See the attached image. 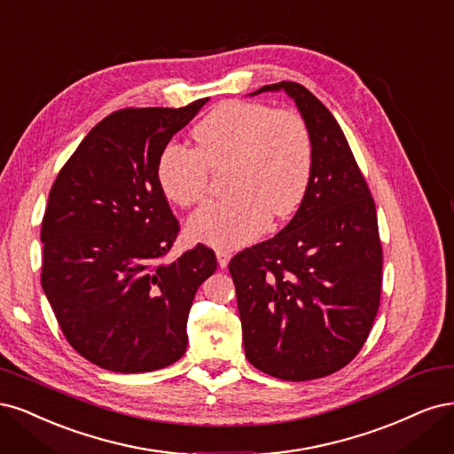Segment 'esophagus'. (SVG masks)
Here are the masks:
<instances>
[{
    "label": "esophagus",
    "mask_w": 454,
    "mask_h": 454,
    "mask_svg": "<svg viewBox=\"0 0 454 454\" xmlns=\"http://www.w3.org/2000/svg\"><path fill=\"white\" fill-rule=\"evenodd\" d=\"M230 258H231L230 251H224V248H221V251H216V260H218V266H221V268L228 266Z\"/></svg>",
    "instance_id": "obj_1"
}]
</instances>
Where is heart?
<instances>
[{"label":"heart","instance_id":"b5f03b06","mask_svg":"<svg viewBox=\"0 0 454 454\" xmlns=\"http://www.w3.org/2000/svg\"><path fill=\"white\" fill-rule=\"evenodd\" d=\"M198 149L168 143L156 177L164 194L183 207L209 192L211 168L230 166L233 194L211 201L188 221L190 238L215 248H238L301 203L313 173V139L294 111L253 101H226L194 128Z\"/></svg>","mask_w":454,"mask_h":454}]
</instances>
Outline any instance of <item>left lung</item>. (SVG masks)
I'll use <instances>...</instances> for the list:
<instances>
[{
  "label": "left lung",
  "mask_w": 454,
  "mask_h": 454,
  "mask_svg": "<svg viewBox=\"0 0 454 454\" xmlns=\"http://www.w3.org/2000/svg\"><path fill=\"white\" fill-rule=\"evenodd\" d=\"M283 90L311 131L313 173L292 221L230 260L245 356L283 381H311L353 360L381 300L375 203L333 114L298 82Z\"/></svg>",
  "instance_id": "1"
}]
</instances>
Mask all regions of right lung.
<instances>
[{"label":"right lung","mask_w":454,"mask_h":454,"mask_svg":"<svg viewBox=\"0 0 454 454\" xmlns=\"http://www.w3.org/2000/svg\"><path fill=\"white\" fill-rule=\"evenodd\" d=\"M207 101L109 114L51 188L41 286L69 345L104 370H162L186 350L190 307L216 258L198 243L175 262L164 260L179 223L156 164Z\"/></svg>","instance_id":"right-lung-1"}]
</instances>
